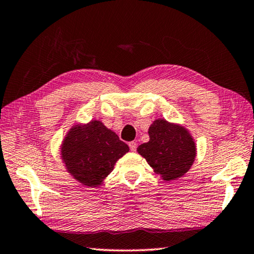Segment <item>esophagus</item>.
<instances>
[{
	"label": "esophagus",
	"mask_w": 254,
	"mask_h": 254,
	"mask_svg": "<svg viewBox=\"0 0 254 254\" xmlns=\"http://www.w3.org/2000/svg\"><path fill=\"white\" fill-rule=\"evenodd\" d=\"M128 147H130V150H131L132 152H134L135 150H136L137 144H136V142H134V141H132V142L128 143Z\"/></svg>",
	"instance_id": "1"
}]
</instances>
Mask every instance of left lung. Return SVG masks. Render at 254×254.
I'll use <instances>...</instances> for the list:
<instances>
[{
	"label": "left lung",
	"instance_id": "obj_1",
	"mask_svg": "<svg viewBox=\"0 0 254 254\" xmlns=\"http://www.w3.org/2000/svg\"><path fill=\"white\" fill-rule=\"evenodd\" d=\"M149 136V142L141 144L137 152L163 180L180 178L190 169L196 145L186 128L158 119L150 126Z\"/></svg>",
	"mask_w": 254,
	"mask_h": 254
}]
</instances>
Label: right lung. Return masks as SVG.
<instances>
[{"label": "right lung", "instance_id": "right-lung-1", "mask_svg": "<svg viewBox=\"0 0 254 254\" xmlns=\"http://www.w3.org/2000/svg\"><path fill=\"white\" fill-rule=\"evenodd\" d=\"M127 152L128 145L96 120L72 127L62 144L67 171L88 187L100 186Z\"/></svg>", "mask_w": 254, "mask_h": 254}]
</instances>
